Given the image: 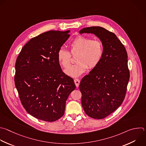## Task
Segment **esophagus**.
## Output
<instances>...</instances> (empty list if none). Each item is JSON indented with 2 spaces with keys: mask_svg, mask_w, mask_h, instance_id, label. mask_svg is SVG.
<instances>
[{
  "mask_svg": "<svg viewBox=\"0 0 146 146\" xmlns=\"http://www.w3.org/2000/svg\"><path fill=\"white\" fill-rule=\"evenodd\" d=\"M74 83H75V85H76V87L77 88L78 87V86L80 85V80L78 79H77V78H76V79L74 80Z\"/></svg>",
  "mask_w": 146,
  "mask_h": 146,
  "instance_id": "obj_1",
  "label": "esophagus"
}]
</instances>
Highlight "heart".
Here are the masks:
<instances>
[{
    "mask_svg": "<svg viewBox=\"0 0 146 146\" xmlns=\"http://www.w3.org/2000/svg\"><path fill=\"white\" fill-rule=\"evenodd\" d=\"M69 47L72 55H76V62L65 70L68 76L77 77L84 73L88 67L93 69L101 61L104 47L102 42L99 40H92L89 37L78 36L72 40ZM57 60L64 68H68L70 64V54L69 52L60 48L57 52Z\"/></svg>",
    "mask_w": 146,
    "mask_h": 146,
    "instance_id": "heart-1",
    "label": "heart"
}]
</instances>
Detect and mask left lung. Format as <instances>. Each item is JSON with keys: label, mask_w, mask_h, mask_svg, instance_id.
<instances>
[{"label": "left lung", "mask_w": 146, "mask_h": 146, "mask_svg": "<svg viewBox=\"0 0 146 146\" xmlns=\"http://www.w3.org/2000/svg\"><path fill=\"white\" fill-rule=\"evenodd\" d=\"M79 33L93 34L103 44L100 62L83 77L79 86L85 113L102 119L116 110L125 98L129 79L127 53L116 35L103 27H85Z\"/></svg>", "instance_id": "8db88e82"}]
</instances>
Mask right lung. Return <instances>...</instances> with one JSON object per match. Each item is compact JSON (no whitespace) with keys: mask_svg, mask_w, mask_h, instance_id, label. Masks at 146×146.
<instances>
[{"mask_svg":"<svg viewBox=\"0 0 146 146\" xmlns=\"http://www.w3.org/2000/svg\"><path fill=\"white\" fill-rule=\"evenodd\" d=\"M70 31L52 30L31 38L17 57L15 86L26 111L38 119L52 122L61 117L68 96L76 88L57 57Z\"/></svg>","mask_w":146,"mask_h":146,"instance_id":"right-lung-1","label":"right lung"}]
</instances>
